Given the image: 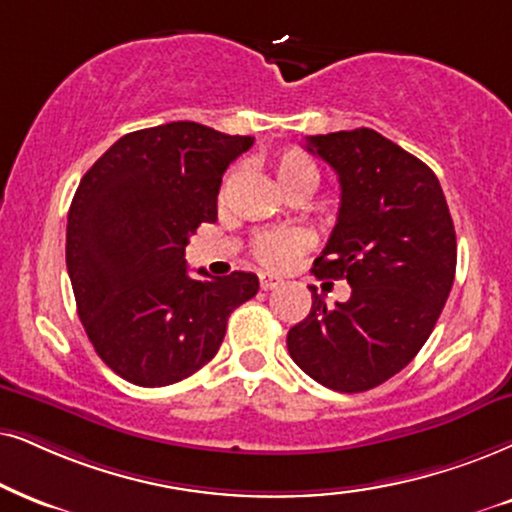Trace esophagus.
I'll return each instance as SVG.
<instances>
[{"mask_svg": "<svg viewBox=\"0 0 512 512\" xmlns=\"http://www.w3.org/2000/svg\"><path fill=\"white\" fill-rule=\"evenodd\" d=\"M281 278L278 276H274V274H262L260 276V286H262V290H274V288H278L281 286Z\"/></svg>", "mask_w": 512, "mask_h": 512, "instance_id": "34e87169", "label": "esophagus"}]
</instances>
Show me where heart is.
I'll return each mask as SVG.
<instances>
[{"instance_id":"1","label":"heart","mask_w":512,"mask_h":512,"mask_svg":"<svg viewBox=\"0 0 512 512\" xmlns=\"http://www.w3.org/2000/svg\"><path fill=\"white\" fill-rule=\"evenodd\" d=\"M271 170H274V177L283 191L290 193L300 189L304 184H314L319 179L316 174V167L307 155L300 151H283L278 153L271 163ZM309 236L300 229H269L260 231L255 238H252L250 252L262 267L271 271L288 269L297 257L307 250Z\"/></svg>"}]
</instances>
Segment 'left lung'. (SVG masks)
Segmentation results:
<instances>
[{"label": "left lung", "mask_w": 512, "mask_h": 512, "mask_svg": "<svg viewBox=\"0 0 512 512\" xmlns=\"http://www.w3.org/2000/svg\"><path fill=\"white\" fill-rule=\"evenodd\" d=\"M304 141L340 181L338 222L314 274L345 278L352 295L326 307L309 288L312 309L288 331V352L316 383L366 392L430 338L454 286V222L435 172L375 129Z\"/></svg>", "instance_id": "1"}]
</instances>
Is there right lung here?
<instances>
[{"mask_svg": "<svg viewBox=\"0 0 512 512\" xmlns=\"http://www.w3.org/2000/svg\"><path fill=\"white\" fill-rule=\"evenodd\" d=\"M198 122L115 141L68 210L66 264L77 314L103 364L127 383H179L215 357L226 321L257 295L248 271L191 278L184 250L217 222L222 174L252 146Z\"/></svg>", "mask_w": 512, "mask_h": 512, "instance_id": "obj_1", "label": "right lung"}]
</instances>
